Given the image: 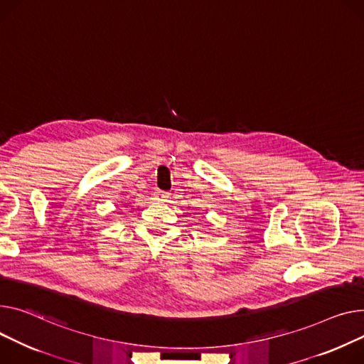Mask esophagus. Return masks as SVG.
<instances>
[{
    "label": "esophagus",
    "mask_w": 364,
    "mask_h": 364,
    "mask_svg": "<svg viewBox=\"0 0 364 364\" xmlns=\"http://www.w3.org/2000/svg\"><path fill=\"white\" fill-rule=\"evenodd\" d=\"M166 198H168V193H166V191H162V190H156V191H155V199H156V200L162 202V200H165Z\"/></svg>",
    "instance_id": "34e87169"
}]
</instances>
